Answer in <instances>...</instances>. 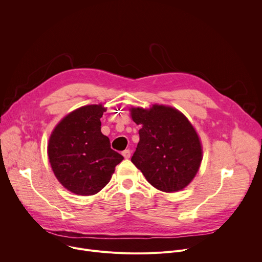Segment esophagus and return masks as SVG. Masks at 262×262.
<instances>
[{
  "mask_svg": "<svg viewBox=\"0 0 262 262\" xmlns=\"http://www.w3.org/2000/svg\"><path fill=\"white\" fill-rule=\"evenodd\" d=\"M122 156L124 157V159H129L130 158V150H129V149H125L124 151H122Z\"/></svg>",
  "mask_w": 262,
  "mask_h": 262,
  "instance_id": "obj_1",
  "label": "esophagus"
}]
</instances>
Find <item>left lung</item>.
<instances>
[{
  "label": "left lung",
  "mask_w": 262,
  "mask_h": 262,
  "mask_svg": "<svg viewBox=\"0 0 262 262\" xmlns=\"http://www.w3.org/2000/svg\"><path fill=\"white\" fill-rule=\"evenodd\" d=\"M130 112L133 120L141 125L132 162L160 191L172 193L185 188L202 161L201 143L190 121L165 105L134 107Z\"/></svg>",
  "instance_id": "obj_1"
}]
</instances>
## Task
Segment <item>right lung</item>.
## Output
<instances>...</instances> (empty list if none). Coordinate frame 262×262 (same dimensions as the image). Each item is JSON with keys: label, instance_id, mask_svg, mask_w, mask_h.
Listing matches in <instances>:
<instances>
[{"label": "right lung", "instance_id": "obj_1", "mask_svg": "<svg viewBox=\"0 0 262 262\" xmlns=\"http://www.w3.org/2000/svg\"><path fill=\"white\" fill-rule=\"evenodd\" d=\"M101 104L71 112L54 129L48 152L52 169L61 184L73 194L90 196L107 184L123 157L111 148L101 134Z\"/></svg>", "mask_w": 262, "mask_h": 262}]
</instances>
